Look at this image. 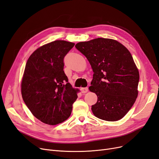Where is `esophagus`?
Instances as JSON below:
<instances>
[{
    "instance_id": "1",
    "label": "esophagus",
    "mask_w": 159,
    "mask_h": 159,
    "mask_svg": "<svg viewBox=\"0 0 159 159\" xmlns=\"http://www.w3.org/2000/svg\"><path fill=\"white\" fill-rule=\"evenodd\" d=\"M88 90H89V89L87 88V87H84V88L80 89V91H81L82 93H87V92H88Z\"/></svg>"
}]
</instances>
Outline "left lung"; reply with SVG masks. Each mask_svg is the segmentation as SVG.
Masks as SVG:
<instances>
[{"label": "left lung", "instance_id": "left-lung-1", "mask_svg": "<svg viewBox=\"0 0 159 159\" xmlns=\"http://www.w3.org/2000/svg\"><path fill=\"white\" fill-rule=\"evenodd\" d=\"M75 48L89 60L94 72L89 90L98 97L93 114L108 121L120 120L135 103L139 73L130 52L111 39L79 42Z\"/></svg>", "mask_w": 159, "mask_h": 159}]
</instances>
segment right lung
I'll return each instance as SVG.
<instances>
[{
    "label": "right lung",
    "instance_id": "obj_1",
    "mask_svg": "<svg viewBox=\"0 0 159 159\" xmlns=\"http://www.w3.org/2000/svg\"><path fill=\"white\" fill-rule=\"evenodd\" d=\"M74 43L56 40L39 48L30 55L21 84L24 103L41 121L57 125L69 118L78 89L68 83L64 57Z\"/></svg>",
    "mask_w": 159,
    "mask_h": 159
}]
</instances>
